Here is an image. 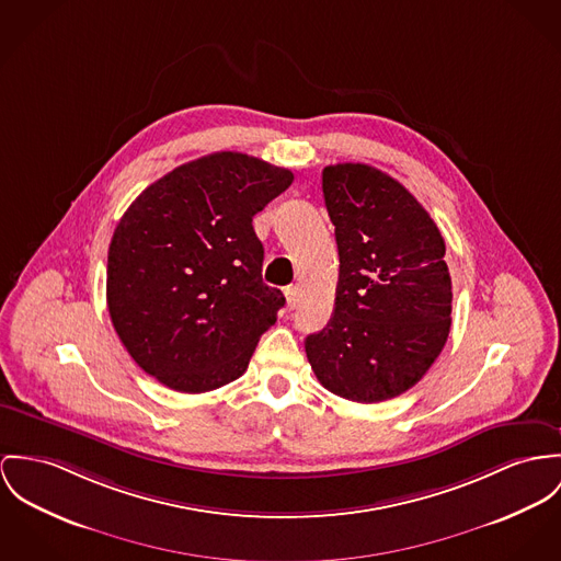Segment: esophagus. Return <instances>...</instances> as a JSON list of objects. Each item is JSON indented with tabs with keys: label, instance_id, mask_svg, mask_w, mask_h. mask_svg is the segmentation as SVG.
Listing matches in <instances>:
<instances>
[{
	"label": "esophagus",
	"instance_id": "esophagus-1",
	"mask_svg": "<svg viewBox=\"0 0 561 561\" xmlns=\"http://www.w3.org/2000/svg\"><path fill=\"white\" fill-rule=\"evenodd\" d=\"M284 295H286V302H288L290 309H295V307L299 305V288H297V286H288V288L284 290Z\"/></svg>",
	"mask_w": 561,
	"mask_h": 561
}]
</instances>
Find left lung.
<instances>
[{"label":"left lung","mask_w":561,"mask_h":561,"mask_svg":"<svg viewBox=\"0 0 561 561\" xmlns=\"http://www.w3.org/2000/svg\"><path fill=\"white\" fill-rule=\"evenodd\" d=\"M322 192L340 282L333 318L307 335L305 352L327 390L358 403L387 401L414 387L448 340L444 237L425 207L374 167H327Z\"/></svg>","instance_id":"8db88e82"}]
</instances>
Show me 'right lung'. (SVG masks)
I'll use <instances>...</instances> for the list:
<instances>
[{
  "instance_id": "right-lung-1",
  "label": "right lung",
  "mask_w": 561,
  "mask_h": 561,
  "mask_svg": "<svg viewBox=\"0 0 561 561\" xmlns=\"http://www.w3.org/2000/svg\"><path fill=\"white\" fill-rule=\"evenodd\" d=\"M293 179L288 169L219 151L176 167L129 205L108 248L106 302L145 374L179 392L243 376L286 302L262 282L252 217Z\"/></svg>"
}]
</instances>
